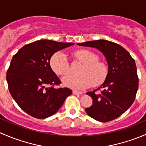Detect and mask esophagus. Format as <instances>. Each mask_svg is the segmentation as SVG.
<instances>
[{
	"label": "esophagus",
	"mask_w": 146,
	"mask_h": 146,
	"mask_svg": "<svg viewBox=\"0 0 146 146\" xmlns=\"http://www.w3.org/2000/svg\"><path fill=\"white\" fill-rule=\"evenodd\" d=\"M73 95H82V92H79V91L73 90Z\"/></svg>",
	"instance_id": "obj_1"
}]
</instances>
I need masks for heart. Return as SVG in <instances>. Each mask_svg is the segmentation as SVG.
<instances>
[{
	"label": "heart",
	"instance_id": "b5f03b06",
	"mask_svg": "<svg viewBox=\"0 0 146 146\" xmlns=\"http://www.w3.org/2000/svg\"><path fill=\"white\" fill-rule=\"evenodd\" d=\"M76 60L83 64L80 76H68L64 78V86L73 90H82L95 85L99 86L107 80L109 67L105 62L100 61L99 56L88 49H78L73 53ZM50 66L56 74L64 76L70 72L68 61L64 53H55L50 60Z\"/></svg>",
	"mask_w": 146,
	"mask_h": 146
}]
</instances>
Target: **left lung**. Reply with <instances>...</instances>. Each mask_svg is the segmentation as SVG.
Wrapping results in <instances>:
<instances>
[{
  "label": "left lung",
  "instance_id": "left-lung-1",
  "mask_svg": "<svg viewBox=\"0 0 146 146\" xmlns=\"http://www.w3.org/2000/svg\"><path fill=\"white\" fill-rule=\"evenodd\" d=\"M78 44L99 49L106 57L109 66L105 82L96 90L87 92L93 102L91 107L85 109L87 114L101 122L118 118L136 98L138 77L134 59L121 46L110 41L101 39Z\"/></svg>",
  "mask_w": 146,
  "mask_h": 146
}]
</instances>
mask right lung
Segmentation results:
<instances>
[{
	"instance_id": "right-lung-1",
	"label": "right lung",
	"mask_w": 146,
	"mask_h": 146,
	"mask_svg": "<svg viewBox=\"0 0 146 146\" xmlns=\"http://www.w3.org/2000/svg\"><path fill=\"white\" fill-rule=\"evenodd\" d=\"M74 44L52 40L36 41L22 47L14 56L7 70L10 95L19 107L36 119L54 115L72 94L61 83L50 66L54 53Z\"/></svg>"
}]
</instances>
